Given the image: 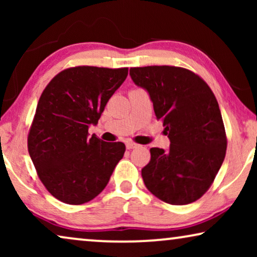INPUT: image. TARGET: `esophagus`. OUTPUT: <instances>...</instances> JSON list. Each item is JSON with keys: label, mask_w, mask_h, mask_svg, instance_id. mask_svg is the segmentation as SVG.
I'll list each match as a JSON object with an SVG mask.
<instances>
[{"label": "esophagus", "mask_w": 257, "mask_h": 257, "mask_svg": "<svg viewBox=\"0 0 257 257\" xmlns=\"http://www.w3.org/2000/svg\"><path fill=\"white\" fill-rule=\"evenodd\" d=\"M137 147H139L138 144H135V143H132V142H127V143H126V149H127V150L137 149Z\"/></svg>", "instance_id": "esophagus-1"}]
</instances>
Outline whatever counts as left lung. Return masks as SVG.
<instances>
[{"instance_id":"left-lung-1","label":"left lung","mask_w":257,"mask_h":257,"mask_svg":"<svg viewBox=\"0 0 257 257\" xmlns=\"http://www.w3.org/2000/svg\"><path fill=\"white\" fill-rule=\"evenodd\" d=\"M137 86L149 93L163 119L170 149L153 147L142 170L147 189L171 205H187L205 194L226 156L219 104L205 80L175 66L131 68Z\"/></svg>"}]
</instances>
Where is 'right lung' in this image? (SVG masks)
I'll list each match as a JSON object with an SVG mask.
<instances>
[{"mask_svg":"<svg viewBox=\"0 0 257 257\" xmlns=\"http://www.w3.org/2000/svg\"><path fill=\"white\" fill-rule=\"evenodd\" d=\"M127 68L76 66L54 77L38 100L28 150L45 188L59 201L82 205L106 187L125 145L89 135Z\"/></svg>","mask_w":257,"mask_h":257,"instance_id":"1","label":"right lung"}]
</instances>
